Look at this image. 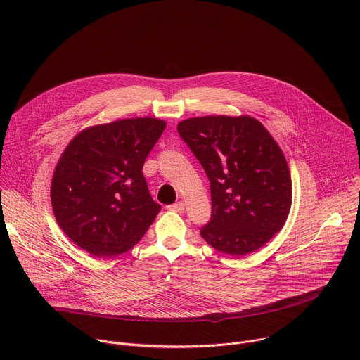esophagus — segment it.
Instances as JSON below:
<instances>
[{
  "label": "esophagus",
  "mask_w": 360,
  "mask_h": 360,
  "mask_svg": "<svg viewBox=\"0 0 360 360\" xmlns=\"http://www.w3.org/2000/svg\"><path fill=\"white\" fill-rule=\"evenodd\" d=\"M168 210H169V211H174V212H182V211L185 210V203H184L182 200H179V202H176V203L169 205Z\"/></svg>",
  "instance_id": "obj_1"
}]
</instances>
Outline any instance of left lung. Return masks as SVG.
Masks as SVG:
<instances>
[{"label":"left lung","instance_id":"8db88e82","mask_svg":"<svg viewBox=\"0 0 360 360\" xmlns=\"http://www.w3.org/2000/svg\"><path fill=\"white\" fill-rule=\"evenodd\" d=\"M178 132L211 182L212 218L202 238L232 256L268 243L292 205L290 171L268 129L249 115H208L181 121Z\"/></svg>","mask_w":360,"mask_h":360}]
</instances>
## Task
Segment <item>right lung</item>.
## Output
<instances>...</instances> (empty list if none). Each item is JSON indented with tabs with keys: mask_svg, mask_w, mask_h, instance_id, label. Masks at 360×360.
Listing matches in <instances>:
<instances>
[{
	"mask_svg": "<svg viewBox=\"0 0 360 360\" xmlns=\"http://www.w3.org/2000/svg\"><path fill=\"white\" fill-rule=\"evenodd\" d=\"M167 122L127 118L85 128L68 143L51 182V203L63 232L92 256L135 246L161 205L142 174Z\"/></svg>",
	"mask_w": 360,
	"mask_h": 360,
	"instance_id": "1",
	"label": "right lung"
}]
</instances>
